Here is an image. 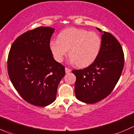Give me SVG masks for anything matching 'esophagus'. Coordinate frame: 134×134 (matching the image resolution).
I'll return each mask as SVG.
<instances>
[{
  "mask_svg": "<svg viewBox=\"0 0 134 134\" xmlns=\"http://www.w3.org/2000/svg\"><path fill=\"white\" fill-rule=\"evenodd\" d=\"M65 72L66 73H69V72H70L71 71V69H70L69 68H67V67H65Z\"/></svg>",
  "mask_w": 134,
  "mask_h": 134,
  "instance_id": "obj_1",
  "label": "esophagus"
}]
</instances>
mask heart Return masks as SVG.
Masks as SVG:
<instances>
[{
  "label": "heart",
  "mask_w": 134,
  "mask_h": 134,
  "mask_svg": "<svg viewBox=\"0 0 134 134\" xmlns=\"http://www.w3.org/2000/svg\"><path fill=\"white\" fill-rule=\"evenodd\" d=\"M102 46L100 37L95 32L71 28L61 32L58 40H52L50 47L55 59L62 62L69 55L70 61L80 67H87L98 57Z\"/></svg>",
  "instance_id": "1"
}]
</instances>
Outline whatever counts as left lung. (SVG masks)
<instances>
[{
	"instance_id": "8db88e82",
	"label": "left lung",
	"mask_w": 134,
	"mask_h": 134,
	"mask_svg": "<svg viewBox=\"0 0 134 134\" xmlns=\"http://www.w3.org/2000/svg\"><path fill=\"white\" fill-rule=\"evenodd\" d=\"M124 64L125 56L120 43L110 33L104 32L100 51L94 62L83 69L72 71L76 78L77 99L94 104L108 97L118 82Z\"/></svg>"
}]
</instances>
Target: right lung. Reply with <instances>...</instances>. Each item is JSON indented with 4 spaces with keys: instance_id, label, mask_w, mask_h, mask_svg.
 <instances>
[{
    "instance_id": "obj_1",
    "label": "right lung",
    "mask_w": 134,
    "mask_h": 134,
    "mask_svg": "<svg viewBox=\"0 0 134 134\" xmlns=\"http://www.w3.org/2000/svg\"><path fill=\"white\" fill-rule=\"evenodd\" d=\"M54 29L40 26L19 36L11 47L8 72L21 97L36 106H48L56 99L65 67L56 62L50 47Z\"/></svg>"
}]
</instances>
